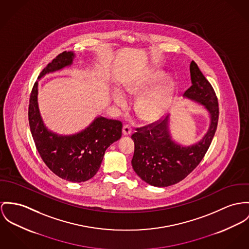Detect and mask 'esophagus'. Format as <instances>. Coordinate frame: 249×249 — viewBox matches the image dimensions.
Returning a JSON list of instances; mask_svg holds the SVG:
<instances>
[{"label": "esophagus", "instance_id": "1", "mask_svg": "<svg viewBox=\"0 0 249 249\" xmlns=\"http://www.w3.org/2000/svg\"><path fill=\"white\" fill-rule=\"evenodd\" d=\"M132 133V129H131V126L130 125H128V124H125L124 126H123V129H122V134L123 135H130Z\"/></svg>", "mask_w": 249, "mask_h": 249}]
</instances>
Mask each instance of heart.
Returning <instances> with one entry per match:
<instances>
[{
    "mask_svg": "<svg viewBox=\"0 0 249 249\" xmlns=\"http://www.w3.org/2000/svg\"><path fill=\"white\" fill-rule=\"evenodd\" d=\"M160 70H151L130 80L125 87L130 96L138 97L135 102V112L145 122L153 123L162 119L169 112L175 91L174 81L168 78ZM115 104L122 108L129 107V99L123 92L115 90Z\"/></svg>",
    "mask_w": 249,
    "mask_h": 249,
    "instance_id": "b5f03b06",
    "label": "heart"
}]
</instances>
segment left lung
Here are the masks:
<instances>
[{"mask_svg": "<svg viewBox=\"0 0 249 249\" xmlns=\"http://www.w3.org/2000/svg\"><path fill=\"white\" fill-rule=\"evenodd\" d=\"M190 71L192 86L183 96L201 104L208 111L211 122L204 137L191 146L175 142L170 133V115L163 121L137 128L132 135L134 171L153 187H169L186 178L202 161L217 129L219 107L216 94L193 60Z\"/></svg>", "mask_w": 249, "mask_h": 249, "instance_id": "8db88e82", "label": "left lung"}]
</instances>
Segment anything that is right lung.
Wrapping results in <instances>:
<instances>
[{
  "label": "right lung",
  "mask_w": 249,
  "mask_h": 249,
  "mask_svg": "<svg viewBox=\"0 0 249 249\" xmlns=\"http://www.w3.org/2000/svg\"><path fill=\"white\" fill-rule=\"evenodd\" d=\"M75 53L62 52L40 72L38 79L73 63ZM38 81L29 99L28 120L38 153L45 165L58 177L80 183L95 176L105 151L120 139L122 123L119 120L97 116L84 130L69 135L53 133L44 125L38 110Z\"/></svg>",
  "instance_id": "right-lung-1"
}]
</instances>
